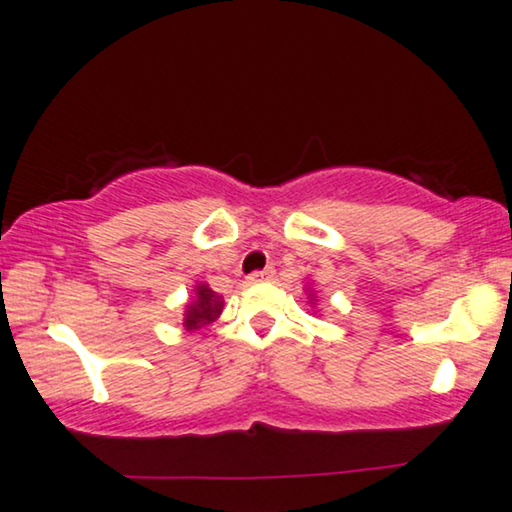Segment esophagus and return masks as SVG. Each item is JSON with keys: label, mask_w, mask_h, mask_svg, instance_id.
<instances>
[{"label": "esophagus", "mask_w": 512, "mask_h": 512, "mask_svg": "<svg viewBox=\"0 0 512 512\" xmlns=\"http://www.w3.org/2000/svg\"><path fill=\"white\" fill-rule=\"evenodd\" d=\"M273 269L269 266V269H264V271H255V273H250L248 275V280L250 282H266V280H271L273 278Z\"/></svg>", "instance_id": "obj_1"}]
</instances>
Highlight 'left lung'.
I'll return each mask as SVG.
<instances>
[{
    "label": "left lung",
    "mask_w": 512,
    "mask_h": 512,
    "mask_svg": "<svg viewBox=\"0 0 512 512\" xmlns=\"http://www.w3.org/2000/svg\"><path fill=\"white\" fill-rule=\"evenodd\" d=\"M310 303H312V305H314V296H312V294H310Z\"/></svg>",
    "instance_id": "left-lung-1"
}]
</instances>
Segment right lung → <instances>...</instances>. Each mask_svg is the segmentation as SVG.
<instances>
[{"mask_svg": "<svg viewBox=\"0 0 512 512\" xmlns=\"http://www.w3.org/2000/svg\"><path fill=\"white\" fill-rule=\"evenodd\" d=\"M221 312H223V298L218 296L216 291L209 289L207 285H198L196 296L191 298L189 305H186L184 328L191 332L205 328L212 321H216Z\"/></svg>", "mask_w": 512, "mask_h": 512, "instance_id": "right-lung-1", "label": "right lung"}]
</instances>
